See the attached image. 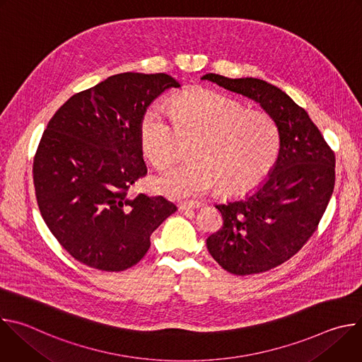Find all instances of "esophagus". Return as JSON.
I'll return each mask as SVG.
<instances>
[{"instance_id": "1", "label": "esophagus", "mask_w": 362, "mask_h": 362, "mask_svg": "<svg viewBox=\"0 0 362 362\" xmlns=\"http://www.w3.org/2000/svg\"><path fill=\"white\" fill-rule=\"evenodd\" d=\"M202 203L197 200H189V202H180L179 203V209L182 211H189V209H197L200 208Z\"/></svg>"}]
</instances>
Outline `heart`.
Segmentation results:
<instances>
[{"mask_svg":"<svg viewBox=\"0 0 362 362\" xmlns=\"http://www.w3.org/2000/svg\"><path fill=\"white\" fill-rule=\"evenodd\" d=\"M139 140L144 156L160 170L179 160L183 143L194 141L192 163L153 182L170 197L203 194L216 186L226 194L245 192L268 175L279 150V130L268 113L206 88L177 95L170 113L159 105L147 107Z\"/></svg>","mask_w":362,"mask_h":362,"instance_id":"heart-1","label":"heart"}]
</instances>
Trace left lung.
<instances>
[{"instance_id":"8db88e82","label":"left lung","mask_w":362,"mask_h":362,"mask_svg":"<svg viewBox=\"0 0 362 362\" xmlns=\"http://www.w3.org/2000/svg\"><path fill=\"white\" fill-rule=\"evenodd\" d=\"M202 80L256 101L279 130L272 172L243 199L216 204L223 226L206 239L225 271L261 274L286 262L317 230L334 192L335 154L308 113L281 88L214 73Z\"/></svg>"}]
</instances>
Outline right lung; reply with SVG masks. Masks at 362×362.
<instances>
[{
    "instance_id": "obj_1",
    "label": "right lung",
    "mask_w": 362,
    "mask_h": 362,
    "mask_svg": "<svg viewBox=\"0 0 362 362\" xmlns=\"http://www.w3.org/2000/svg\"><path fill=\"white\" fill-rule=\"evenodd\" d=\"M180 84L165 73H122L71 95L47 124L34 166L41 216L76 261L107 272L136 265L177 211L162 196H129L146 176L143 113Z\"/></svg>"
}]
</instances>
